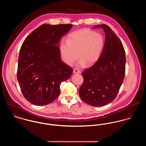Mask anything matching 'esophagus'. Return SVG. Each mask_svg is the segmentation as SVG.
<instances>
[{
    "mask_svg": "<svg viewBox=\"0 0 146 146\" xmlns=\"http://www.w3.org/2000/svg\"><path fill=\"white\" fill-rule=\"evenodd\" d=\"M73 72H74V74H80V71L78 68H74L73 70Z\"/></svg>",
    "mask_w": 146,
    "mask_h": 146,
    "instance_id": "1",
    "label": "esophagus"
}]
</instances>
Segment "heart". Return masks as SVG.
Returning <instances> with one entry per match:
<instances>
[{
  "instance_id": "heart-1",
  "label": "heart",
  "mask_w": 146,
  "mask_h": 146,
  "mask_svg": "<svg viewBox=\"0 0 146 146\" xmlns=\"http://www.w3.org/2000/svg\"><path fill=\"white\" fill-rule=\"evenodd\" d=\"M102 35L90 29H82L69 36L67 43L60 46V52L64 61L72 65L78 58L79 65L90 66L99 59L103 46Z\"/></svg>"
}]
</instances>
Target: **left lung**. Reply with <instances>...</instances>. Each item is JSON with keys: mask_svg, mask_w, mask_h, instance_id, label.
Wrapping results in <instances>:
<instances>
[{"mask_svg": "<svg viewBox=\"0 0 146 146\" xmlns=\"http://www.w3.org/2000/svg\"><path fill=\"white\" fill-rule=\"evenodd\" d=\"M106 34L104 46L99 59L82 72L84 82L79 89L81 99L92 106H102L114 100L123 83L125 70L123 46L112 29L106 25H96Z\"/></svg>", "mask_w": 146, "mask_h": 146, "instance_id": "1", "label": "left lung"}]
</instances>
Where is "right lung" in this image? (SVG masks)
<instances>
[{
    "mask_svg": "<svg viewBox=\"0 0 146 146\" xmlns=\"http://www.w3.org/2000/svg\"><path fill=\"white\" fill-rule=\"evenodd\" d=\"M72 27L44 24L23 42L17 80L23 96L31 103L41 106L53 102L60 95L61 83L70 78L72 69L62 61L58 46Z\"/></svg>",
    "mask_w": 146,
    "mask_h": 146,
    "instance_id": "add662e5",
    "label": "right lung"
}]
</instances>
